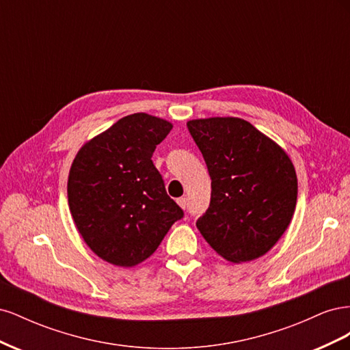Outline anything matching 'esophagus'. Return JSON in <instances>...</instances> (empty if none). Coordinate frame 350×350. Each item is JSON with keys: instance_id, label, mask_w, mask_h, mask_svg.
<instances>
[{"instance_id": "obj_1", "label": "esophagus", "mask_w": 350, "mask_h": 350, "mask_svg": "<svg viewBox=\"0 0 350 350\" xmlns=\"http://www.w3.org/2000/svg\"><path fill=\"white\" fill-rule=\"evenodd\" d=\"M176 203L179 204V207H181V208H187V198L185 197H179L178 200H176Z\"/></svg>"}]
</instances>
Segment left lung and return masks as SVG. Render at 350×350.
Returning a JSON list of instances; mask_svg holds the SVG:
<instances>
[{
	"label": "left lung",
	"instance_id": "left-lung-1",
	"mask_svg": "<svg viewBox=\"0 0 350 350\" xmlns=\"http://www.w3.org/2000/svg\"><path fill=\"white\" fill-rule=\"evenodd\" d=\"M188 131L211 178L200 234L232 262L269 252L288 229L298 197L293 163L279 144L234 116L193 120Z\"/></svg>",
	"mask_w": 350,
	"mask_h": 350
}]
</instances>
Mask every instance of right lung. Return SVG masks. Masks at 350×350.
Segmentation results:
<instances>
[{"mask_svg": "<svg viewBox=\"0 0 350 350\" xmlns=\"http://www.w3.org/2000/svg\"><path fill=\"white\" fill-rule=\"evenodd\" d=\"M172 124L139 112L93 137L76 154L68 175V206L88 247L113 266L149 258L184 216L166 194L152 156Z\"/></svg>", "mask_w": 350, "mask_h": 350, "instance_id": "obj_1", "label": "right lung"}]
</instances>
